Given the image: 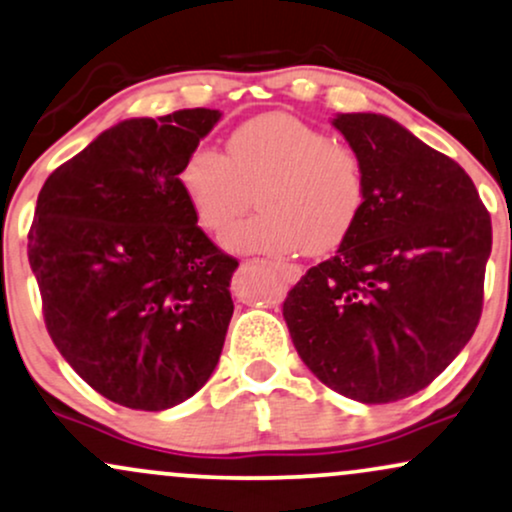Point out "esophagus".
Instances as JSON below:
<instances>
[{
  "label": "esophagus",
  "mask_w": 512,
  "mask_h": 512,
  "mask_svg": "<svg viewBox=\"0 0 512 512\" xmlns=\"http://www.w3.org/2000/svg\"><path fill=\"white\" fill-rule=\"evenodd\" d=\"M275 266V270H278L280 273V278L285 280V282H297L299 278H302V268L299 266H292V263H273Z\"/></svg>",
  "instance_id": "esophagus-1"
}]
</instances>
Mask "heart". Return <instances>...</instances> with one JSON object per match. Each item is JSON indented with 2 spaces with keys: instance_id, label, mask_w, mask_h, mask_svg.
Instances as JSON below:
<instances>
[{
  "instance_id": "1",
  "label": "heart",
  "mask_w": 512,
  "mask_h": 512,
  "mask_svg": "<svg viewBox=\"0 0 512 512\" xmlns=\"http://www.w3.org/2000/svg\"><path fill=\"white\" fill-rule=\"evenodd\" d=\"M177 184L196 225L220 234L256 186L261 213L232 227L225 244L249 254H326L350 237L366 201V177L350 146L285 112L249 119L225 153L198 143L184 155Z\"/></svg>"
}]
</instances>
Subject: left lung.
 <instances>
[{"mask_svg":"<svg viewBox=\"0 0 512 512\" xmlns=\"http://www.w3.org/2000/svg\"><path fill=\"white\" fill-rule=\"evenodd\" d=\"M333 126L359 155L366 201L333 258L282 304L302 362L366 405L429 386L482 316L491 215L455 160L374 112Z\"/></svg>","mask_w":512,"mask_h":512,"instance_id":"left-lung-1","label":"left lung"}]
</instances>
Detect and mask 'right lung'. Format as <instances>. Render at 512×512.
I'll return each mask as SVG.
<instances>
[{"label": "right lung", "instance_id": "1", "mask_svg": "<svg viewBox=\"0 0 512 512\" xmlns=\"http://www.w3.org/2000/svg\"><path fill=\"white\" fill-rule=\"evenodd\" d=\"M218 119L206 107L124 119L38 194L28 261L47 333L90 388L129 410L189 400L225 345L239 263L196 225L177 184Z\"/></svg>", "mask_w": 512, "mask_h": 512}]
</instances>
